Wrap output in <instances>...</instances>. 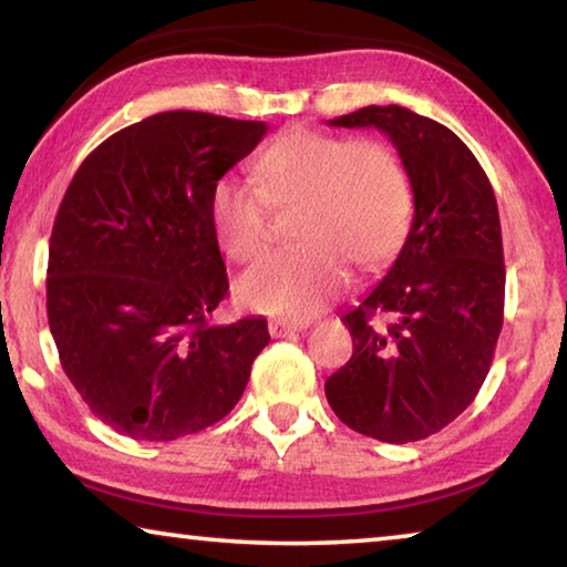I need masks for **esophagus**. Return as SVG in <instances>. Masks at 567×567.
<instances>
[{"label": "esophagus", "mask_w": 567, "mask_h": 567, "mask_svg": "<svg viewBox=\"0 0 567 567\" xmlns=\"http://www.w3.org/2000/svg\"><path fill=\"white\" fill-rule=\"evenodd\" d=\"M310 327V322H287V319H272L267 329H270L272 337H287L295 332H302V329Z\"/></svg>", "instance_id": "obj_1"}]
</instances>
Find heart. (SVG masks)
Listing matches in <instances>:
<instances>
[{
    "label": "heart",
    "instance_id": "b5f03b06",
    "mask_svg": "<svg viewBox=\"0 0 567 567\" xmlns=\"http://www.w3.org/2000/svg\"><path fill=\"white\" fill-rule=\"evenodd\" d=\"M252 181L213 183L208 213L215 240L235 262L267 248V198H300L295 248L272 252L245 272L235 292L257 312L310 319L344 292L354 262L362 270L394 260L414 198L399 153L382 141H349L334 133L292 128L260 158Z\"/></svg>",
    "mask_w": 567,
    "mask_h": 567
}]
</instances>
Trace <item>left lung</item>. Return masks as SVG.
Returning a JSON list of instances; mask_svg holds the SVG:
<instances>
[{
  "label": "left lung",
  "mask_w": 567,
  "mask_h": 567,
  "mask_svg": "<svg viewBox=\"0 0 567 567\" xmlns=\"http://www.w3.org/2000/svg\"><path fill=\"white\" fill-rule=\"evenodd\" d=\"M327 123L389 136L409 173L414 220L384 280L342 317L354 352L324 394L349 429L409 444L451 424L491 369L506 295L496 195L439 121L391 104Z\"/></svg>",
  "instance_id": "left-lung-1"
}]
</instances>
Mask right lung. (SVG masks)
I'll list each match as a JSON object with an SVG mask.
<instances>
[{
  "label": "right lung",
  "instance_id": "obj_1",
  "mask_svg": "<svg viewBox=\"0 0 567 567\" xmlns=\"http://www.w3.org/2000/svg\"><path fill=\"white\" fill-rule=\"evenodd\" d=\"M267 123L166 111L81 163L49 243L47 315L61 367L123 436L173 441L238 404L270 342L262 317L213 324L228 292L208 200Z\"/></svg>",
  "mask_w": 567,
  "mask_h": 567
}]
</instances>
